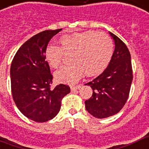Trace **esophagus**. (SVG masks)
<instances>
[{
	"instance_id": "esophagus-1",
	"label": "esophagus",
	"mask_w": 149,
	"mask_h": 149,
	"mask_svg": "<svg viewBox=\"0 0 149 149\" xmlns=\"http://www.w3.org/2000/svg\"><path fill=\"white\" fill-rule=\"evenodd\" d=\"M80 88H81V84H78V85H76V86H72L71 91H76V90H77V89H80Z\"/></svg>"
}]
</instances>
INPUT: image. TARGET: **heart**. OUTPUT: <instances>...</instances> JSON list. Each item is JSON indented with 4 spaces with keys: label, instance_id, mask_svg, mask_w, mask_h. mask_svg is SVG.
<instances>
[{
    "label": "heart",
    "instance_id": "1",
    "mask_svg": "<svg viewBox=\"0 0 149 149\" xmlns=\"http://www.w3.org/2000/svg\"><path fill=\"white\" fill-rule=\"evenodd\" d=\"M60 47L49 43L45 49V58L54 69L62 65L64 53H70L72 62L55 73L62 83H74L83 72L92 77L101 73L108 66L114 54V42L106 33L88 31L64 35L59 38Z\"/></svg>",
    "mask_w": 149,
    "mask_h": 149
}]
</instances>
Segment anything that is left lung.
I'll list each match as a JSON object with an SVG mask.
<instances>
[{
  "label": "left lung",
  "instance_id": "1",
  "mask_svg": "<svg viewBox=\"0 0 149 149\" xmlns=\"http://www.w3.org/2000/svg\"><path fill=\"white\" fill-rule=\"evenodd\" d=\"M110 35L115 44L111 62L99 77L85 84L93 90L91 98L85 101L86 110L98 118L113 116L122 110L133 80L130 53L118 36Z\"/></svg>",
  "mask_w": 149,
  "mask_h": 149
}]
</instances>
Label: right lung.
<instances>
[{"mask_svg": "<svg viewBox=\"0 0 149 149\" xmlns=\"http://www.w3.org/2000/svg\"><path fill=\"white\" fill-rule=\"evenodd\" d=\"M62 29L47 30L28 39L14 56L10 69L11 89L16 107L24 116L37 122L54 118L61 109L69 86L51 88L53 75L45 58L49 40Z\"/></svg>", "mask_w": 149, "mask_h": 149, "instance_id": "right-lung-1", "label": "right lung"}]
</instances>
